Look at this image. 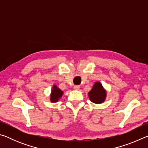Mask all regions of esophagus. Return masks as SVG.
<instances>
[{
    "label": "esophagus",
    "instance_id": "34e87169",
    "mask_svg": "<svg viewBox=\"0 0 148 148\" xmlns=\"http://www.w3.org/2000/svg\"><path fill=\"white\" fill-rule=\"evenodd\" d=\"M79 86H74V89H75V90H79Z\"/></svg>",
    "mask_w": 148,
    "mask_h": 148
}]
</instances>
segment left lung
Masks as SVG:
<instances>
[{
  "mask_svg": "<svg viewBox=\"0 0 148 148\" xmlns=\"http://www.w3.org/2000/svg\"><path fill=\"white\" fill-rule=\"evenodd\" d=\"M90 101L95 104L104 102L106 97V91L99 82H95L91 91L88 92Z\"/></svg>",
  "mask_w": 148,
  "mask_h": 148,
  "instance_id": "left-lung-1",
  "label": "left lung"
}]
</instances>
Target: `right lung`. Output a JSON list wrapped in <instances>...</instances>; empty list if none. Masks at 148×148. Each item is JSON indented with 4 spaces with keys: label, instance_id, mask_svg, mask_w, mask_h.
I'll use <instances>...</instances> for the list:
<instances>
[{
    "label": "right lung",
    "instance_id": "add662e5",
    "mask_svg": "<svg viewBox=\"0 0 148 148\" xmlns=\"http://www.w3.org/2000/svg\"><path fill=\"white\" fill-rule=\"evenodd\" d=\"M62 95H63V91H61L56 85H53L50 95V101L51 102H57L59 99L61 98Z\"/></svg>",
    "mask_w": 148,
    "mask_h": 148
}]
</instances>
